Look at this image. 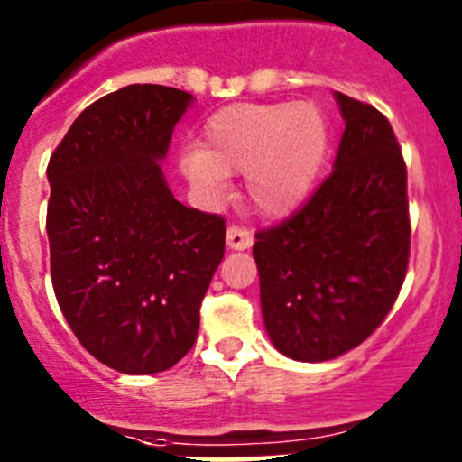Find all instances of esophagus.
I'll return each mask as SVG.
<instances>
[{
	"instance_id": "1",
	"label": "esophagus",
	"mask_w": 462,
	"mask_h": 462,
	"mask_svg": "<svg viewBox=\"0 0 462 462\" xmlns=\"http://www.w3.org/2000/svg\"><path fill=\"white\" fill-rule=\"evenodd\" d=\"M227 245H230L232 250H245L253 245V235H250L248 230H244V227L239 226H230L227 227Z\"/></svg>"
}]
</instances>
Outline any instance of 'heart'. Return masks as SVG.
I'll use <instances>...</instances> for the list:
<instances>
[{
	"label": "heart",
	"instance_id": "heart-1",
	"mask_svg": "<svg viewBox=\"0 0 462 462\" xmlns=\"http://www.w3.org/2000/svg\"><path fill=\"white\" fill-rule=\"evenodd\" d=\"M326 147L328 125L310 102L235 105L205 123L201 147L185 149L180 167L208 194L221 192L232 171H245L253 203L279 217L313 188Z\"/></svg>",
	"mask_w": 462,
	"mask_h": 462
}]
</instances>
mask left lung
Wrapping results in <instances>:
<instances>
[{
    "mask_svg": "<svg viewBox=\"0 0 462 462\" xmlns=\"http://www.w3.org/2000/svg\"><path fill=\"white\" fill-rule=\"evenodd\" d=\"M344 134L328 179L253 254L274 348L326 362L365 342L398 300L411 248L407 165L389 120L335 93Z\"/></svg>",
    "mask_w": 462,
    "mask_h": 462,
    "instance_id": "8db88e82",
    "label": "left lung"
}]
</instances>
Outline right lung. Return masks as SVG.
Instances as JSON below:
<instances>
[{
  "instance_id": "right-lung-1",
  "label": "right lung",
  "mask_w": 462,
  "mask_h": 462,
  "mask_svg": "<svg viewBox=\"0 0 462 462\" xmlns=\"http://www.w3.org/2000/svg\"><path fill=\"white\" fill-rule=\"evenodd\" d=\"M188 91L129 85L76 118L51 156L46 235L60 310L120 374L171 369L197 342L226 221L174 199L158 162Z\"/></svg>"
}]
</instances>
